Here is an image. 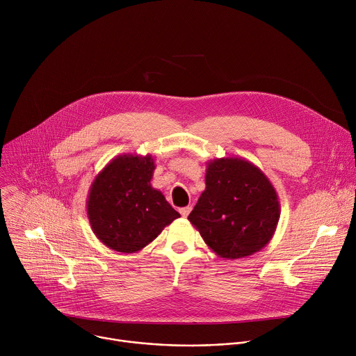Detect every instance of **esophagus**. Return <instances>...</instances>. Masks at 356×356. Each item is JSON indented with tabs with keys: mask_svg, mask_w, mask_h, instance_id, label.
I'll return each instance as SVG.
<instances>
[{
	"mask_svg": "<svg viewBox=\"0 0 356 356\" xmlns=\"http://www.w3.org/2000/svg\"><path fill=\"white\" fill-rule=\"evenodd\" d=\"M179 211H180V214H181L183 217H187V216L190 214V211H191V207H183V209H180Z\"/></svg>",
	"mask_w": 356,
	"mask_h": 356,
	"instance_id": "obj_1",
	"label": "esophagus"
}]
</instances>
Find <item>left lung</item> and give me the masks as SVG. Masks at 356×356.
Wrapping results in <instances>:
<instances>
[{"instance_id": "left-lung-1", "label": "left lung", "mask_w": 356, "mask_h": 356, "mask_svg": "<svg viewBox=\"0 0 356 356\" xmlns=\"http://www.w3.org/2000/svg\"><path fill=\"white\" fill-rule=\"evenodd\" d=\"M280 218L277 193L266 175L242 158L207 163L206 190L188 221L224 259L250 257L272 239Z\"/></svg>"}]
</instances>
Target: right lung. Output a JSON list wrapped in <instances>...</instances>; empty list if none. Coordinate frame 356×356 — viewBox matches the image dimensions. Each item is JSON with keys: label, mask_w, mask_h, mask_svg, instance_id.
Segmentation results:
<instances>
[{"label": "right lung", "mask_w": 356, "mask_h": 356, "mask_svg": "<svg viewBox=\"0 0 356 356\" xmlns=\"http://www.w3.org/2000/svg\"><path fill=\"white\" fill-rule=\"evenodd\" d=\"M152 155L114 158L90 186L87 217L94 235L113 250L135 253L154 241L180 214L152 187Z\"/></svg>", "instance_id": "right-lung-1"}]
</instances>
